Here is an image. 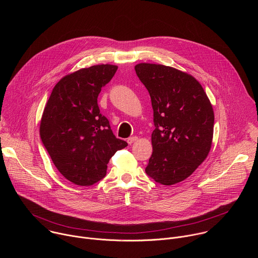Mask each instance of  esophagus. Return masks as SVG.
Returning a JSON list of instances; mask_svg holds the SVG:
<instances>
[{
	"label": "esophagus",
	"instance_id": "esophagus-1",
	"mask_svg": "<svg viewBox=\"0 0 258 258\" xmlns=\"http://www.w3.org/2000/svg\"><path fill=\"white\" fill-rule=\"evenodd\" d=\"M137 140H138V138H137V137H131V138H128V139H127V143H128L130 145H132V144H133V143H135Z\"/></svg>",
	"mask_w": 258,
	"mask_h": 258
}]
</instances>
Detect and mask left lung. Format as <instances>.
I'll use <instances>...</instances> for the list:
<instances>
[{
  "mask_svg": "<svg viewBox=\"0 0 258 258\" xmlns=\"http://www.w3.org/2000/svg\"><path fill=\"white\" fill-rule=\"evenodd\" d=\"M135 70L148 90L154 113L153 147L146 173L164 186L189 177L208 156L214 112L201 84L189 73L161 64Z\"/></svg>",
  "mask_w": 258,
  "mask_h": 258,
  "instance_id": "1",
  "label": "left lung"
}]
</instances>
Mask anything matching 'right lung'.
<instances>
[{
    "instance_id": "obj_1",
    "label": "right lung",
    "mask_w": 258,
    "mask_h": 258,
    "mask_svg": "<svg viewBox=\"0 0 258 258\" xmlns=\"http://www.w3.org/2000/svg\"><path fill=\"white\" fill-rule=\"evenodd\" d=\"M117 68L99 64L68 73L56 84L45 106L42 142L60 173L76 185L91 186L103 178L110 158L127 146L115 138L98 106L102 88Z\"/></svg>"
}]
</instances>
